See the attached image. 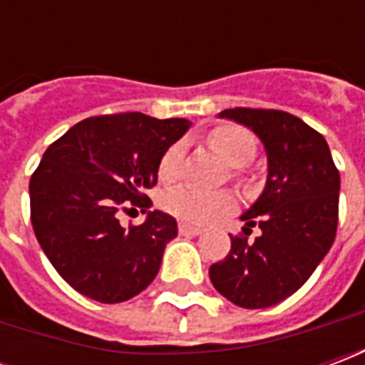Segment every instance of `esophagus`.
Masks as SVG:
<instances>
[{"instance_id":"34e87169","label":"esophagus","mask_w":365,"mask_h":365,"mask_svg":"<svg viewBox=\"0 0 365 365\" xmlns=\"http://www.w3.org/2000/svg\"><path fill=\"white\" fill-rule=\"evenodd\" d=\"M180 235H190V237H197L203 232L201 227H195V225H190V222H180Z\"/></svg>"}]
</instances>
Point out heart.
I'll list each match as a JSON object with an SVG mask.
<instances>
[{"label":"heart","instance_id":"1","mask_svg":"<svg viewBox=\"0 0 365 365\" xmlns=\"http://www.w3.org/2000/svg\"><path fill=\"white\" fill-rule=\"evenodd\" d=\"M209 144L219 152L229 166H246L256 154L258 143L252 130L242 125H219L209 136ZM183 162V146L174 143L168 146L158 162V178L164 183H172L180 178ZM235 205V197L229 191H205L191 185H178L164 193L162 207L168 213L180 217L183 221L209 222Z\"/></svg>","mask_w":365,"mask_h":365}]
</instances>
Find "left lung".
<instances>
[{
	"mask_svg": "<svg viewBox=\"0 0 365 365\" xmlns=\"http://www.w3.org/2000/svg\"><path fill=\"white\" fill-rule=\"evenodd\" d=\"M221 117L252 128L268 152V182L245 215V234L209 268L215 289L245 309H266L293 295L334 242L340 174L321 133L287 111L235 107ZM250 226L262 235L247 242Z\"/></svg>",
	"mask_w": 365,
	"mask_h": 365,
	"instance_id": "obj_1",
	"label": "left lung"
}]
</instances>
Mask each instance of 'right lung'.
Listing matches in <instances>:
<instances>
[{"mask_svg": "<svg viewBox=\"0 0 365 365\" xmlns=\"http://www.w3.org/2000/svg\"><path fill=\"white\" fill-rule=\"evenodd\" d=\"M190 128L185 119L115 113L80 120L46 148L31 182V222L62 279L99 303H120L156 277L164 248L178 237L172 215L150 211L120 227L127 205L146 211L158 162Z\"/></svg>", "mask_w": 365, "mask_h": 365, "instance_id": "add662e5", "label": "right lung"}]
</instances>
